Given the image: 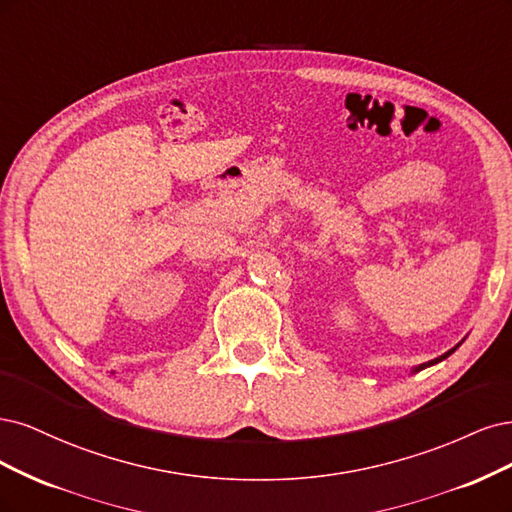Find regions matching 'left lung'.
Segmentation results:
<instances>
[{"instance_id":"1","label":"left lung","mask_w":512,"mask_h":512,"mask_svg":"<svg viewBox=\"0 0 512 512\" xmlns=\"http://www.w3.org/2000/svg\"><path fill=\"white\" fill-rule=\"evenodd\" d=\"M461 342H464V340H461ZM461 342H457V344L453 346V349H451V351H447L444 355H440V357H436V359H432V361H427V364H421V366H417V368H412V374H415V372H421V370H425V368H430V366H434V364H440L442 359H447L451 353H455V351L459 349Z\"/></svg>"}]
</instances>
